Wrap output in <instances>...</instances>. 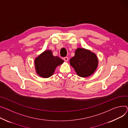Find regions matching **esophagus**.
Segmentation results:
<instances>
[{
    "instance_id": "1",
    "label": "esophagus",
    "mask_w": 128,
    "mask_h": 128,
    "mask_svg": "<svg viewBox=\"0 0 128 128\" xmlns=\"http://www.w3.org/2000/svg\"><path fill=\"white\" fill-rule=\"evenodd\" d=\"M63 60L65 62H68V57H64Z\"/></svg>"
}]
</instances>
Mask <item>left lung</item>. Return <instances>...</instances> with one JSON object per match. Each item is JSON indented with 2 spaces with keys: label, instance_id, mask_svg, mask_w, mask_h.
Listing matches in <instances>:
<instances>
[{
  "label": "left lung",
  "instance_id": "left-lung-1",
  "mask_svg": "<svg viewBox=\"0 0 128 128\" xmlns=\"http://www.w3.org/2000/svg\"><path fill=\"white\" fill-rule=\"evenodd\" d=\"M70 65L79 76L86 78L92 74L98 65V59L95 53L83 48L75 51L74 56L70 60Z\"/></svg>",
  "mask_w": 128,
  "mask_h": 128
}]
</instances>
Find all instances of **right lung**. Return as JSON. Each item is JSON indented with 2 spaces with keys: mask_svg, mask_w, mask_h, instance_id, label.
<instances>
[{
  "mask_svg": "<svg viewBox=\"0 0 128 128\" xmlns=\"http://www.w3.org/2000/svg\"><path fill=\"white\" fill-rule=\"evenodd\" d=\"M63 62L61 58L54 56L50 50H45L34 60L36 72L42 78H49L53 75L56 67Z\"/></svg>",
  "mask_w": 128,
  "mask_h": 128,
  "instance_id": "add662e5",
  "label": "right lung"
}]
</instances>
